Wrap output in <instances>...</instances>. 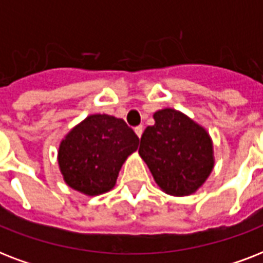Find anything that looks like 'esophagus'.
I'll list each match as a JSON object with an SVG mask.
<instances>
[{
    "label": "esophagus",
    "instance_id": "34e87169",
    "mask_svg": "<svg viewBox=\"0 0 263 263\" xmlns=\"http://www.w3.org/2000/svg\"><path fill=\"white\" fill-rule=\"evenodd\" d=\"M135 134L140 138L142 134H143V125H138V127H135Z\"/></svg>",
    "mask_w": 263,
    "mask_h": 263
}]
</instances>
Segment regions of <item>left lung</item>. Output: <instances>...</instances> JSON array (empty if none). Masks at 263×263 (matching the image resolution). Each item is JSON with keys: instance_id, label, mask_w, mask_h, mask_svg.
I'll return each instance as SVG.
<instances>
[{"instance_id": "1", "label": "left lung", "mask_w": 263, "mask_h": 263, "mask_svg": "<svg viewBox=\"0 0 263 263\" xmlns=\"http://www.w3.org/2000/svg\"><path fill=\"white\" fill-rule=\"evenodd\" d=\"M154 120L140 138V157L162 191L190 195L212 173V139L203 127L175 109L156 111Z\"/></svg>"}]
</instances>
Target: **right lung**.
Wrapping results in <instances>:
<instances>
[{"label": "right lung", "instance_id": "obj_1", "mask_svg": "<svg viewBox=\"0 0 263 263\" xmlns=\"http://www.w3.org/2000/svg\"><path fill=\"white\" fill-rule=\"evenodd\" d=\"M138 144L139 138L124 120L91 115L60 144V171L71 188L99 195L115 187L121 165Z\"/></svg>", "mask_w": 263, "mask_h": 263}]
</instances>
